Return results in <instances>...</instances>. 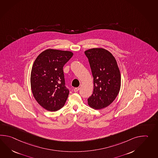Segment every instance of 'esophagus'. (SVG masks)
<instances>
[{
  "label": "esophagus",
  "mask_w": 158,
  "mask_h": 158,
  "mask_svg": "<svg viewBox=\"0 0 158 158\" xmlns=\"http://www.w3.org/2000/svg\"><path fill=\"white\" fill-rule=\"evenodd\" d=\"M79 90V88H74V91L75 92H77Z\"/></svg>",
  "instance_id": "1"
}]
</instances>
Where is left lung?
I'll use <instances>...</instances> for the list:
<instances>
[{
    "label": "left lung",
    "instance_id": "obj_1",
    "mask_svg": "<svg viewBox=\"0 0 158 158\" xmlns=\"http://www.w3.org/2000/svg\"><path fill=\"white\" fill-rule=\"evenodd\" d=\"M94 77V91L88 98V104L95 109H102L112 102L119 93L121 74L115 58L103 48L85 51Z\"/></svg>",
    "mask_w": 158,
    "mask_h": 158
}]
</instances>
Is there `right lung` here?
<instances>
[{"label": "right lung", "instance_id": "1", "mask_svg": "<svg viewBox=\"0 0 158 158\" xmlns=\"http://www.w3.org/2000/svg\"><path fill=\"white\" fill-rule=\"evenodd\" d=\"M73 56L70 51L49 49L40 53L32 66V94L44 109L54 112L62 108L69 94L65 86L63 66Z\"/></svg>", "mask_w": 158, "mask_h": 158}]
</instances>
